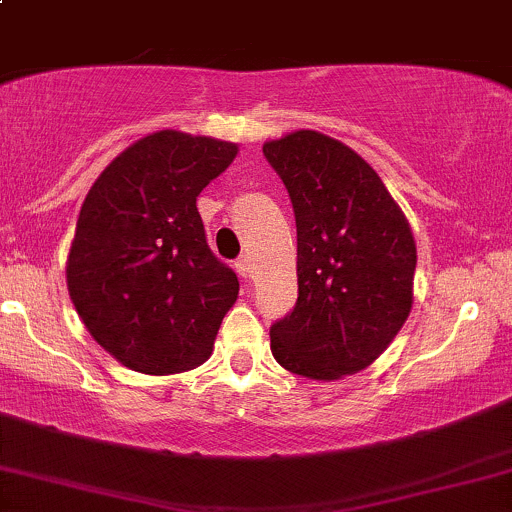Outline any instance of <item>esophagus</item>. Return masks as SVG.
Masks as SVG:
<instances>
[{
	"label": "esophagus",
	"instance_id": "1",
	"mask_svg": "<svg viewBox=\"0 0 512 512\" xmlns=\"http://www.w3.org/2000/svg\"><path fill=\"white\" fill-rule=\"evenodd\" d=\"M236 272L243 276V279H250V276H252V264H250L248 257H238V260H236Z\"/></svg>",
	"mask_w": 512,
	"mask_h": 512
}]
</instances>
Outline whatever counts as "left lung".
Segmentation results:
<instances>
[{
  "instance_id": "left-lung-1",
  "label": "left lung",
  "mask_w": 512,
  "mask_h": 512,
  "mask_svg": "<svg viewBox=\"0 0 512 512\" xmlns=\"http://www.w3.org/2000/svg\"><path fill=\"white\" fill-rule=\"evenodd\" d=\"M262 151L289 190L298 233V301L269 330L272 354L310 380L354 375L411 313L414 233L380 175L337 139L296 129Z\"/></svg>"
}]
</instances>
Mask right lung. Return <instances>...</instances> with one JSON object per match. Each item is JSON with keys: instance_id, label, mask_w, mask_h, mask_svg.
<instances>
[{"instance_id": "1", "label": "right lung", "mask_w": 512, "mask_h": 512, "mask_svg": "<svg viewBox=\"0 0 512 512\" xmlns=\"http://www.w3.org/2000/svg\"><path fill=\"white\" fill-rule=\"evenodd\" d=\"M238 144L161 129L105 166L81 204L67 289L88 334L122 366L170 375L202 366L238 276L209 250L197 197Z\"/></svg>"}]
</instances>
